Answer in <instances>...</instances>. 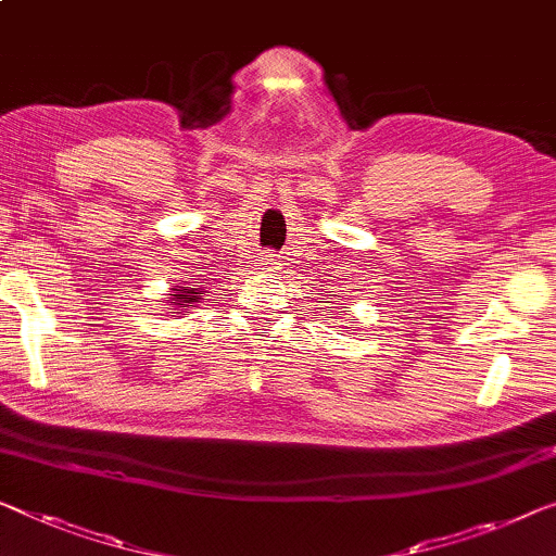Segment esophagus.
I'll return each instance as SVG.
<instances>
[{
  "mask_svg": "<svg viewBox=\"0 0 556 556\" xmlns=\"http://www.w3.org/2000/svg\"><path fill=\"white\" fill-rule=\"evenodd\" d=\"M260 269L264 271H275L277 269V254H262L260 256Z\"/></svg>",
  "mask_w": 556,
  "mask_h": 556,
  "instance_id": "obj_1",
  "label": "esophagus"
}]
</instances>
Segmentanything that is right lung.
I'll return each instance as SVG.
<instances>
[{"label":"right lung","instance_id":"right-lung-1","mask_svg":"<svg viewBox=\"0 0 556 556\" xmlns=\"http://www.w3.org/2000/svg\"><path fill=\"white\" fill-rule=\"evenodd\" d=\"M202 287L189 285V287H172V294H167V304L172 306V314H181V309H192V306L202 300Z\"/></svg>","mask_w":556,"mask_h":556}]
</instances>
